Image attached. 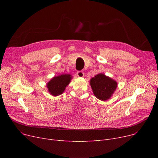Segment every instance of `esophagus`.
<instances>
[{
    "label": "esophagus",
    "instance_id": "1",
    "mask_svg": "<svg viewBox=\"0 0 158 158\" xmlns=\"http://www.w3.org/2000/svg\"><path fill=\"white\" fill-rule=\"evenodd\" d=\"M77 76L79 77H83L85 76V73L83 72L82 71H79L77 72Z\"/></svg>",
    "mask_w": 158,
    "mask_h": 158
}]
</instances>
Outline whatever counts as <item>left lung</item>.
<instances>
[{
    "label": "left lung",
    "mask_w": 158,
    "mask_h": 158,
    "mask_svg": "<svg viewBox=\"0 0 158 158\" xmlns=\"http://www.w3.org/2000/svg\"><path fill=\"white\" fill-rule=\"evenodd\" d=\"M94 95L99 100L105 101L110 99L117 88V82L100 73L89 81Z\"/></svg>",
    "instance_id": "1"
}]
</instances>
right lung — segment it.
<instances>
[{
	"mask_svg": "<svg viewBox=\"0 0 158 158\" xmlns=\"http://www.w3.org/2000/svg\"><path fill=\"white\" fill-rule=\"evenodd\" d=\"M72 79L70 74H61L53 77L47 83L48 93L54 97L61 95Z\"/></svg>",
	"mask_w": 158,
	"mask_h": 158,
	"instance_id": "right-lung-1",
	"label": "right lung"
}]
</instances>
